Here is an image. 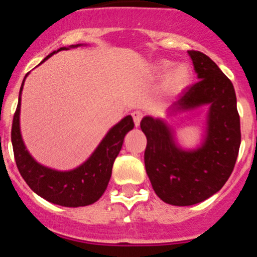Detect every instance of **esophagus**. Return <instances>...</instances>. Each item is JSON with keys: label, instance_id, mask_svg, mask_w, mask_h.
<instances>
[{"label": "esophagus", "instance_id": "esophagus-1", "mask_svg": "<svg viewBox=\"0 0 257 257\" xmlns=\"http://www.w3.org/2000/svg\"><path fill=\"white\" fill-rule=\"evenodd\" d=\"M131 115H132V118H134L135 126H136V127H139L140 122H141V120H142V117H144V115H142L141 111H134V112H132Z\"/></svg>", "mask_w": 257, "mask_h": 257}]
</instances>
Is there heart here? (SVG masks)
<instances>
[{
  "label": "heart",
  "instance_id": "1",
  "mask_svg": "<svg viewBox=\"0 0 257 257\" xmlns=\"http://www.w3.org/2000/svg\"><path fill=\"white\" fill-rule=\"evenodd\" d=\"M169 67H171V64L167 62L158 63V65L156 67V70H157L158 74H162ZM190 80H192V73H190L189 68L186 64L177 65V67L172 68L171 70H168L165 74V76L162 79V83H161L160 90L165 95L178 94V92L183 91L189 85Z\"/></svg>",
  "mask_w": 257,
  "mask_h": 257
}]
</instances>
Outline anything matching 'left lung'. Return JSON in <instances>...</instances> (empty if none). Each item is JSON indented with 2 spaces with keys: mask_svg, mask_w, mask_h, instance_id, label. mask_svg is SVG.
Segmentation results:
<instances>
[{
  "mask_svg": "<svg viewBox=\"0 0 257 257\" xmlns=\"http://www.w3.org/2000/svg\"><path fill=\"white\" fill-rule=\"evenodd\" d=\"M188 54L199 81L172 104L169 112L208 105L202 146L182 150L173 130L161 118L145 116L140 123L147 137L145 166L153 190L165 203L178 207L197 204L221 189L234 169L241 142L232 83L204 53L188 50Z\"/></svg>",
  "mask_w": 257,
  "mask_h": 257,
  "instance_id": "8db88e82",
  "label": "left lung"
}]
</instances>
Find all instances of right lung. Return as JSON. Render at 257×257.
<instances>
[{"mask_svg":"<svg viewBox=\"0 0 257 257\" xmlns=\"http://www.w3.org/2000/svg\"><path fill=\"white\" fill-rule=\"evenodd\" d=\"M79 46L81 44L70 47L74 48V47ZM64 49L67 48L63 47L57 52ZM57 52L50 53L48 57L44 58V60L48 59ZM27 75L28 74H26L25 79L27 78ZM25 79L21 85L18 105L15 116H13L12 131H11L16 165H17L21 176L23 177L26 183L30 186L34 193H37L39 197L44 198L53 204L70 208L85 207V205L92 204L99 200L106 190L111 172H112L113 162L122 147L123 139H125L126 134L134 128L135 123L131 115L123 117L120 122L110 128V131L102 139L94 153L78 168L68 172H60L44 167V166L39 165L30 155L22 140V135H21V92H22Z\"/></svg>","mask_w":257,"mask_h":257,"instance_id":"obj_1","label":"right lung"}]
</instances>
